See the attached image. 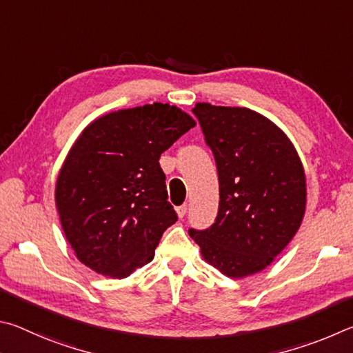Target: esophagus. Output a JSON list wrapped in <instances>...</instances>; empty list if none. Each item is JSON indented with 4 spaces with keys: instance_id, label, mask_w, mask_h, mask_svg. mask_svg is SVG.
<instances>
[{
    "instance_id": "esophagus-1",
    "label": "esophagus",
    "mask_w": 353,
    "mask_h": 353,
    "mask_svg": "<svg viewBox=\"0 0 353 353\" xmlns=\"http://www.w3.org/2000/svg\"><path fill=\"white\" fill-rule=\"evenodd\" d=\"M186 212H188V205H186V203L176 208V214H178V217H180V219H183L184 215H186Z\"/></svg>"
}]
</instances>
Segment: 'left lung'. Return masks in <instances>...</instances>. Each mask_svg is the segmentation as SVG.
I'll list each match as a JSON object with an SVG mask.
<instances>
[{"instance_id": "1", "label": "left lung", "mask_w": 353, "mask_h": 353, "mask_svg": "<svg viewBox=\"0 0 353 353\" xmlns=\"http://www.w3.org/2000/svg\"><path fill=\"white\" fill-rule=\"evenodd\" d=\"M192 111L217 164L220 203L215 223L189 236L208 263L242 279L271 265L298 232L304 167L287 134L257 111L206 102Z\"/></svg>"}]
</instances>
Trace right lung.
Listing matches in <instances>:
<instances>
[{
    "label": "right lung",
    "instance_id": "right-lung-1",
    "mask_svg": "<svg viewBox=\"0 0 353 353\" xmlns=\"http://www.w3.org/2000/svg\"><path fill=\"white\" fill-rule=\"evenodd\" d=\"M192 127L181 108L154 102L97 117L80 133L55 184L61 230L80 262L123 279L153 261L178 219L159 157Z\"/></svg>",
    "mask_w": 353,
    "mask_h": 353
}]
</instances>
